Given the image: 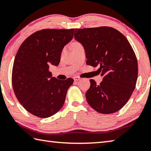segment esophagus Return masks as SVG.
<instances>
[{
    "label": "esophagus",
    "mask_w": 151,
    "mask_h": 151,
    "mask_svg": "<svg viewBox=\"0 0 151 151\" xmlns=\"http://www.w3.org/2000/svg\"><path fill=\"white\" fill-rule=\"evenodd\" d=\"M73 78H74V81H78L81 80V78L80 77V76H75V77H74Z\"/></svg>",
    "instance_id": "esophagus-1"
}]
</instances>
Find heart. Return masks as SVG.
I'll return each mask as SVG.
<instances>
[{
    "instance_id": "1",
    "label": "heart",
    "mask_w": 151,
    "mask_h": 151,
    "mask_svg": "<svg viewBox=\"0 0 151 151\" xmlns=\"http://www.w3.org/2000/svg\"><path fill=\"white\" fill-rule=\"evenodd\" d=\"M79 45L78 43H76V42H75V43H74V44H73V46H75V45Z\"/></svg>"
}]
</instances>
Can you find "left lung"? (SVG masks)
Returning a JSON list of instances; mask_svg holds the SVG:
<instances>
[{"instance_id": "8db88e82", "label": "left lung", "mask_w": 151, "mask_h": 151, "mask_svg": "<svg viewBox=\"0 0 151 151\" xmlns=\"http://www.w3.org/2000/svg\"><path fill=\"white\" fill-rule=\"evenodd\" d=\"M75 39L85 50L86 64L99 65L103 81L97 85L91 79L86 93L88 103L96 112L112 114L122 109L135 88L137 59L127 38L115 29L101 27L76 29Z\"/></svg>"}]
</instances>
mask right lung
Returning a JSON list of instances; mask_svg holds the SVG:
<instances>
[{"label":"right lung","instance_id":"obj_1","mask_svg":"<svg viewBox=\"0 0 151 151\" xmlns=\"http://www.w3.org/2000/svg\"><path fill=\"white\" fill-rule=\"evenodd\" d=\"M75 29H43L20 45L15 57L12 84L18 101L28 112L40 118L54 115L62 108L74 80L52 77L50 65L58 66L65 46Z\"/></svg>","mask_w":151,"mask_h":151}]
</instances>
